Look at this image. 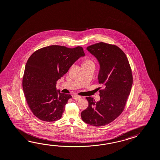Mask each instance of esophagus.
Instances as JSON below:
<instances>
[{"label": "esophagus", "instance_id": "esophagus-1", "mask_svg": "<svg viewBox=\"0 0 160 160\" xmlns=\"http://www.w3.org/2000/svg\"><path fill=\"white\" fill-rule=\"evenodd\" d=\"M73 98L76 101H78V100L81 99L82 97H80V96H78V95H73Z\"/></svg>", "mask_w": 160, "mask_h": 160}]
</instances>
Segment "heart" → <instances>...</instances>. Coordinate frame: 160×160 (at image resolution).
<instances>
[{
  "mask_svg": "<svg viewBox=\"0 0 160 160\" xmlns=\"http://www.w3.org/2000/svg\"><path fill=\"white\" fill-rule=\"evenodd\" d=\"M83 66H94L95 67V63L91 59H86L82 63V67Z\"/></svg>",
  "mask_w": 160,
  "mask_h": 160,
  "instance_id": "obj_1",
  "label": "heart"
}]
</instances>
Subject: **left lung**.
I'll list each match as a JSON object with an SVG mask.
<instances>
[{
  "label": "left lung",
  "instance_id": "obj_1",
  "mask_svg": "<svg viewBox=\"0 0 160 160\" xmlns=\"http://www.w3.org/2000/svg\"><path fill=\"white\" fill-rule=\"evenodd\" d=\"M87 50L99 64L98 78L103 89L99 91V101L86 98L88 106L81 116L88 124L104 126L114 120L124 109L132 86V71L124 52L115 45L100 42Z\"/></svg>",
  "mask_w": 160,
  "mask_h": 160
}]
</instances>
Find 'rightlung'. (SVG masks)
Instances as JSON below:
<instances>
[{"mask_svg":"<svg viewBox=\"0 0 160 160\" xmlns=\"http://www.w3.org/2000/svg\"><path fill=\"white\" fill-rule=\"evenodd\" d=\"M85 54L82 47L73 48L52 45L34 52L26 63L22 88L28 105L33 114L44 121L59 120L69 94L57 90L58 80Z\"/></svg>","mask_w":160,"mask_h":160,"instance_id":"add662e5","label":"right lung"}]
</instances>
